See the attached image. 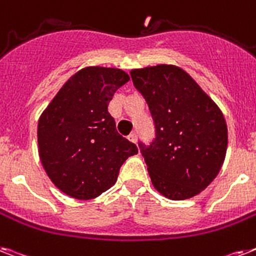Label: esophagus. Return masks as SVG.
<instances>
[{
	"instance_id": "obj_1",
	"label": "esophagus",
	"mask_w": 256,
	"mask_h": 256,
	"mask_svg": "<svg viewBox=\"0 0 256 256\" xmlns=\"http://www.w3.org/2000/svg\"><path fill=\"white\" fill-rule=\"evenodd\" d=\"M128 140H130V142H132V143L138 142V135H136V132H132V134L128 135Z\"/></svg>"
}]
</instances>
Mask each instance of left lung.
Returning <instances> with one entry per match:
<instances>
[{"label": "left lung", "instance_id": "1", "mask_svg": "<svg viewBox=\"0 0 256 256\" xmlns=\"http://www.w3.org/2000/svg\"><path fill=\"white\" fill-rule=\"evenodd\" d=\"M130 74L156 128L151 146L139 144L152 186L170 200L197 196L225 160L228 126L221 109L180 67L158 64Z\"/></svg>", "mask_w": 256, "mask_h": 256}]
</instances>
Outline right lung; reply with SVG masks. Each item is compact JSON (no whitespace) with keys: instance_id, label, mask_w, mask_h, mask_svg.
<instances>
[{"instance_id":"obj_1","label":"right lung","mask_w":256,"mask_h":256,"mask_svg":"<svg viewBox=\"0 0 256 256\" xmlns=\"http://www.w3.org/2000/svg\"><path fill=\"white\" fill-rule=\"evenodd\" d=\"M130 80L118 68L85 67L70 76L38 121V152L55 186L78 200H90L116 184L120 168L138 154L117 132L110 100Z\"/></svg>"}]
</instances>
